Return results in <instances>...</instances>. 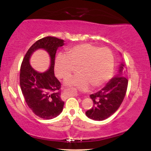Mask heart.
<instances>
[{"instance_id":"obj_1","label":"heart","mask_w":151,"mask_h":151,"mask_svg":"<svg viewBox=\"0 0 151 151\" xmlns=\"http://www.w3.org/2000/svg\"><path fill=\"white\" fill-rule=\"evenodd\" d=\"M78 75L65 80L68 86L81 91L101 87L111 77L114 58L108 48L91 44H81L70 48L65 54H59L55 61V72L60 79H66L77 67Z\"/></svg>"}]
</instances>
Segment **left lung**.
<instances>
[{"mask_svg": "<svg viewBox=\"0 0 151 151\" xmlns=\"http://www.w3.org/2000/svg\"><path fill=\"white\" fill-rule=\"evenodd\" d=\"M125 64L121 62L118 73L103 89L90 95L93 106L86 111V116L94 121H104L115 113L125 97L128 79L124 75Z\"/></svg>", "mask_w": 151, "mask_h": 151, "instance_id": "1", "label": "left lung"}]
</instances>
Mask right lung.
I'll list each match as a JSON object with an SVG mask.
<instances>
[{"label":"right lung","instance_id":"add662e5","mask_svg":"<svg viewBox=\"0 0 151 151\" xmlns=\"http://www.w3.org/2000/svg\"><path fill=\"white\" fill-rule=\"evenodd\" d=\"M63 40L46 37L35 42L27 50L22 60L20 73V85L25 102L40 118L52 119L62 113L65 102L58 91L61 84L54 73L55 55L65 45ZM38 49L46 51L50 56L48 70L43 73L35 70L29 64L30 58Z\"/></svg>","mask_w":151,"mask_h":151}]
</instances>
